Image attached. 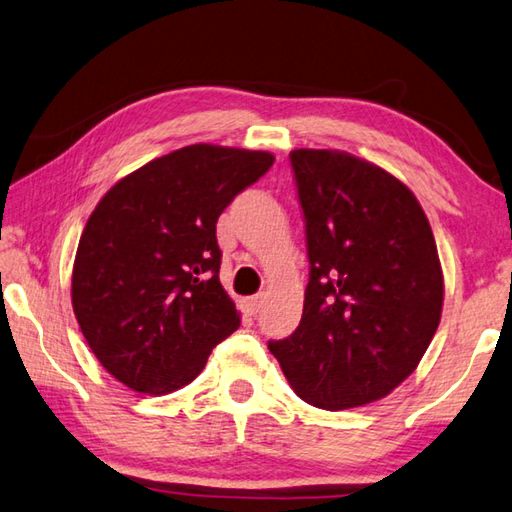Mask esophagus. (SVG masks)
Here are the masks:
<instances>
[{"label":"esophagus","instance_id":"obj_1","mask_svg":"<svg viewBox=\"0 0 512 512\" xmlns=\"http://www.w3.org/2000/svg\"><path fill=\"white\" fill-rule=\"evenodd\" d=\"M241 306L247 315H256L260 311V306H263V295H252V298H245L241 302Z\"/></svg>","mask_w":512,"mask_h":512}]
</instances>
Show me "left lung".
Returning a JSON list of instances; mask_svg holds the SVG:
<instances>
[{
	"label": "left lung",
	"instance_id": "1",
	"mask_svg": "<svg viewBox=\"0 0 512 512\" xmlns=\"http://www.w3.org/2000/svg\"><path fill=\"white\" fill-rule=\"evenodd\" d=\"M304 212L309 285L295 331L269 350L302 401L348 410L416 370L442 313V269L403 181L346 151L289 155Z\"/></svg>",
	"mask_w": 512,
	"mask_h": 512
}]
</instances>
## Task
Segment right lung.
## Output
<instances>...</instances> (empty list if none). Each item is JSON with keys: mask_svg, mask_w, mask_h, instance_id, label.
<instances>
[{"mask_svg": "<svg viewBox=\"0 0 512 512\" xmlns=\"http://www.w3.org/2000/svg\"><path fill=\"white\" fill-rule=\"evenodd\" d=\"M271 164L265 151L192 144L100 199L76 249L72 306L102 368L127 388H184L241 324L219 280L217 221Z\"/></svg>", "mask_w": 512, "mask_h": 512, "instance_id": "add662e5", "label": "right lung"}]
</instances>
